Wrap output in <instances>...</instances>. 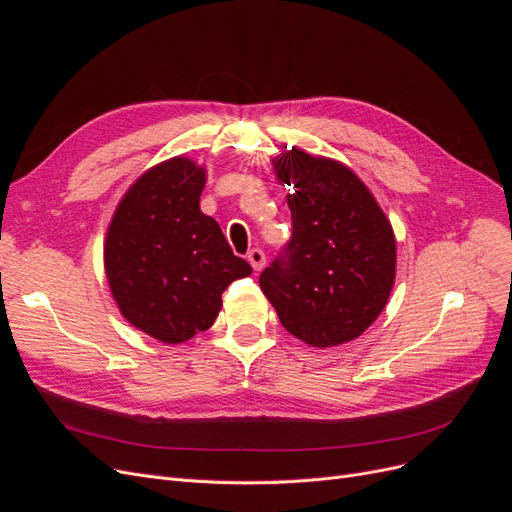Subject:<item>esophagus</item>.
Masks as SVG:
<instances>
[{"label": "esophagus", "instance_id": "obj_1", "mask_svg": "<svg viewBox=\"0 0 512 512\" xmlns=\"http://www.w3.org/2000/svg\"><path fill=\"white\" fill-rule=\"evenodd\" d=\"M247 259H249V263H251V267H253L255 272H261L263 267H265V253H263L261 249H253V251H249Z\"/></svg>", "mask_w": 512, "mask_h": 512}]
</instances>
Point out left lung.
I'll return each instance as SVG.
<instances>
[{
  "label": "left lung",
  "mask_w": 512,
  "mask_h": 512,
  "mask_svg": "<svg viewBox=\"0 0 512 512\" xmlns=\"http://www.w3.org/2000/svg\"><path fill=\"white\" fill-rule=\"evenodd\" d=\"M290 186L292 238L259 286L280 324L315 348L359 338L384 311L396 238L365 182L336 159L292 147L272 159Z\"/></svg>",
  "instance_id": "8db88e82"
}]
</instances>
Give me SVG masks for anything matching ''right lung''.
I'll list each match as a JSON object with an SVG mask.
<instances>
[{"label": "right lung", "mask_w": 512, "mask_h": 512, "mask_svg": "<svg viewBox=\"0 0 512 512\" xmlns=\"http://www.w3.org/2000/svg\"><path fill=\"white\" fill-rule=\"evenodd\" d=\"M207 170L176 155L143 172L120 199L103 242L112 297L130 326L182 344L213 326L222 292L251 265L199 207Z\"/></svg>", "instance_id": "1"}]
</instances>
